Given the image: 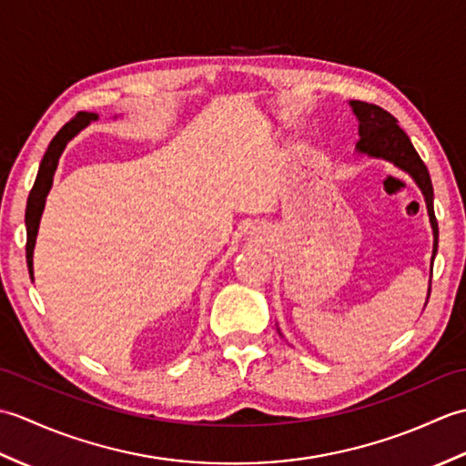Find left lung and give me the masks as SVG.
Here are the masks:
<instances>
[{
  "mask_svg": "<svg viewBox=\"0 0 466 466\" xmlns=\"http://www.w3.org/2000/svg\"><path fill=\"white\" fill-rule=\"evenodd\" d=\"M352 112L359 120V136L360 140L356 144V152L366 154L370 157H382V160L392 162L400 170L407 172L424 196V202H427V210L432 226V260L437 256L439 248V224L437 218H434V206H432V182L427 166L420 160V156L414 150L410 144L409 136L400 130L399 120L392 114L382 110L380 106L366 104L352 100L350 102ZM431 294V289H429Z\"/></svg>",
  "mask_w": 466,
  "mask_h": 466,
  "instance_id": "left-lung-1",
  "label": "left lung"
}]
</instances>
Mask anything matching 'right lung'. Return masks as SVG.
I'll use <instances>...</instances> for the list:
<instances>
[{"label": "right lung", "instance_id": "add662e5", "mask_svg": "<svg viewBox=\"0 0 466 466\" xmlns=\"http://www.w3.org/2000/svg\"><path fill=\"white\" fill-rule=\"evenodd\" d=\"M97 114L94 112H77L72 120H69L62 130H59L54 140L49 142L47 150L42 157V164H39L37 170V177L35 184L29 192L27 198V208H25V228H27V244H25V258H27V268H29V276L34 280V248H35V238H37V228H39V220H42V212L46 206V198L52 190V182H54V174L56 167L59 162V156L66 150L67 142L72 140L74 136L80 134L84 127L97 120Z\"/></svg>", "mask_w": 466, "mask_h": 466}]
</instances>
